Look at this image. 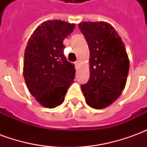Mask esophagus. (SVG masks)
I'll return each mask as SVG.
<instances>
[{
    "label": "esophagus",
    "mask_w": 147,
    "mask_h": 147,
    "mask_svg": "<svg viewBox=\"0 0 147 147\" xmlns=\"http://www.w3.org/2000/svg\"><path fill=\"white\" fill-rule=\"evenodd\" d=\"M79 64H80V61H76V62H75V65H76V67H78V66H79Z\"/></svg>",
    "instance_id": "1"
}]
</instances>
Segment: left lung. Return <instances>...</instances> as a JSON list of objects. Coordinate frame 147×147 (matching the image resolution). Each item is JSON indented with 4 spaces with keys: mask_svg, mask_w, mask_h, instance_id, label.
Here are the masks:
<instances>
[{
    "mask_svg": "<svg viewBox=\"0 0 147 147\" xmlns=\"http://www.w3.org/2000/svg\"><path fill=\"white\" fill-rule=\"evenodd\" d=\"M90 50V79L81 86L87 105L106 108L122 94L129 71V59L122 39L106 22L79 24Z\"/></svg>",
    "mask_w": 147,
    "mask_h": 147,
    "instance_id": "left-lung-1",
    "label": "left lung"
}]
</instances>
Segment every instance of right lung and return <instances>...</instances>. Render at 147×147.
<instances>
[{
  "mask_svg": "<svg viewBox=\"0 0 147 147\" xmlns=\"http://www.w3.org/2000/svg\"><path fill=\"white\" fill-rule=\"evenodd\" d=\"M65 21H45L31 34L25 49L24 77L30 93L45 108L61 105L75 78V64L66 60L63 41L75 29Z\"/></svg>",
  "mask_w": 147,
  "mask_h": 147,
  "instance_id": "1",
  "label": "right lung"
}]
</instances>
